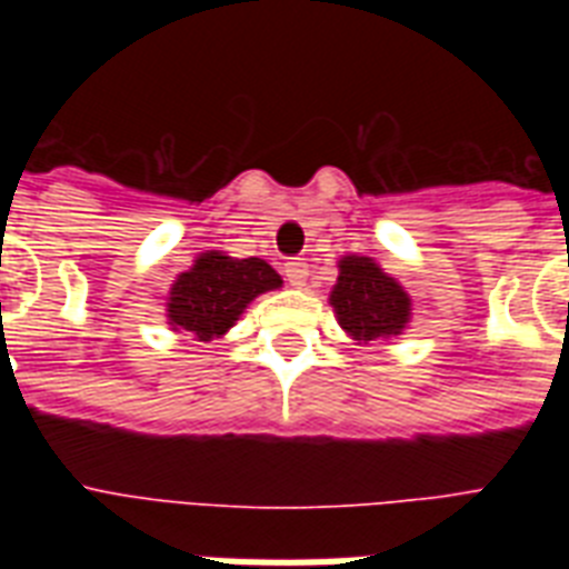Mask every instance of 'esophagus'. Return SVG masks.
<instances>
[{"mask_svg":"<svg viewBox=\"0 0 569 569\" xmlns=\"http://www.w3.org/2000/svg\"><path fill=\"white\" fill-rule=\"evenodd\" d=\"M286 280L292 286H307V277H310V266L303 262V259H289L283 266Z\"/></svg>","mask_w":569,"mask_h":569,"instance_id":"1","label":"esophagus"}]
</instances>
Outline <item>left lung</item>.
I'll list each match as a JSON object with an SVG mask.
<instances>
[{
    "label": "left lung",
    "mask_w": 569,
    "mask_h": 569,
    "mask_svg": "<svg viewBox=\"0 0 569 569\" xmlns=\"http://www.w3.org/2000/svg\"><path fill=\"white\" fill-rule=\"evenodd\" d=\"M339 325L355 339H387L401 333L410 319V298L369 257H346L330 292Z\"/></svg>",
    "instance_id": "1"
}]
</instances>
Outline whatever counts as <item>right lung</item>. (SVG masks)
<instances>
[{
    "label": "right lung",
    "instance_id": "1",
    "mask_svg": "<svg viewBox=\"0 0 569 569\" xmlns=\"http://www.w3.org/2000/svg\"><path fill=\"white\" fill-rule=\"evenodd\" d=\"M283 283L266 259H232L209 250L194 268L177 277L168 301L173 330H186L200 342H212L236 325L257 295Z\"/></svg>",
    "mask_w": 569,
    "mask_h": 569
}]
</instances>
